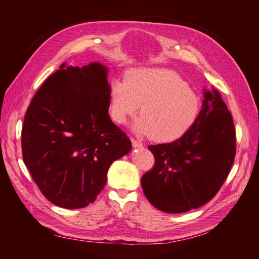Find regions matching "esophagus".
<instances>
[{"label":"esophagus","instance_id":"34e87169","mask_svg":"<svg viewBox=\"0 0 259 259\" xmlns=\"http://www.w3.org/2000/svg\"><path fill=\"white\" fill-rule=\"evenodd\" d=\"M132 145H133V147H135V148L143 147L142 142H139V140H136V139H134V138H132Z\"/></svg>","mask_w":259,"mask_h":259}]
</instances>
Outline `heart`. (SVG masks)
Wrapping results in <instances>:
<instances>
[{"instance_id":"heart-1","label":"heart","mask_w":259,"mask_h":259,"mask_svg":"<svg viewBox=\"0 0 259 259\" xmlns=\"http://www.w3.org/2000/svg\"><path fill=\"white\" fill-rule=\"evenodd\" d=\"M140 115L134 130L155 142H173L197 121L201 99L177 72L168 69H135L125 81L113 80L109 90V113L117 124Z\"/></svg>"}]
</instances>
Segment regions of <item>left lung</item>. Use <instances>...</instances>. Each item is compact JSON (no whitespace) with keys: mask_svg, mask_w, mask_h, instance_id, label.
Here are the masks:
<instances>
[{"mask_svg":"<svg viewBox=\"0 0 259 259\" xmlns=\"http://www.w3.org/2000/svg\"><path fill=\"white\" fill-rule=\"evenodd\" d=\"M193 126L169 144L151 145L153 167L142 177L148 201L162 211L185 213L213 199L236 156L232 115L216 90L205 91Z\"/></svg>","mask_w":259,"mask_h":259,"instance_id":"obj_1","label":"left lung"}]
</instances>
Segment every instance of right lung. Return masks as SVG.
I'll use <instances>...</instances> for the list:
<instances>
[{
    "mask_svg": "<svg viewBox=\"0 0 259 259\" xmlns=\"http://www.w3.org/2000/svg\"><path fill=\"white\" fill-rule=\"evenodd\" d=\"M107 68L61 64L35 93L21 131L22 159L44 197L64 208L96 200L132 142L108 113Z\"/></svg>",
    "mask_w": 259,
    "mask_h": 259,
    "instance_id": "1",
    "label": "right lung"
}]
</instances>
